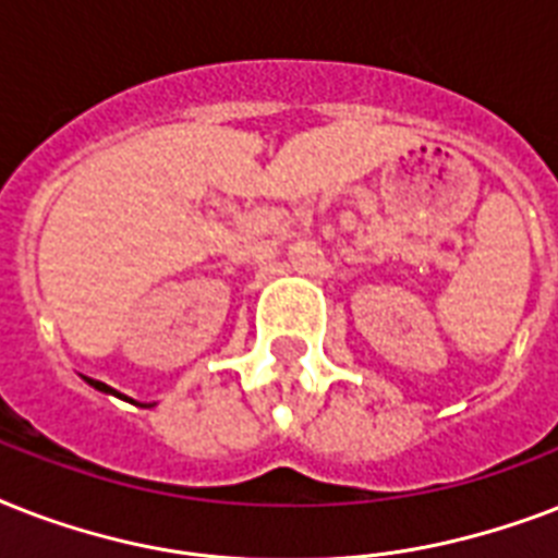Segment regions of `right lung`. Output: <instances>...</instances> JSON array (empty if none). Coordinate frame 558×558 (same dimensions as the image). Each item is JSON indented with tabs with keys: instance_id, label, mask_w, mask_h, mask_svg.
<instances>
[{
	"instance_id": "right-lung-1",
	"label": "right lung",
	"mask_w": 558,
	"mask_h": 558,
	"mask_svg": "<svg viewBox=\"0 0 558 558\" xmlns=\"http://www.w3.org/2000/svg\"><path fill=\"white\" fill-rule=\"evenodd\" d=\"M92 385V388H98V390H104V393H116V390L109 388V385H104V381H98V379H86ZM118 397H121V393H118Z\"/></svg>"
}]
</instances>
